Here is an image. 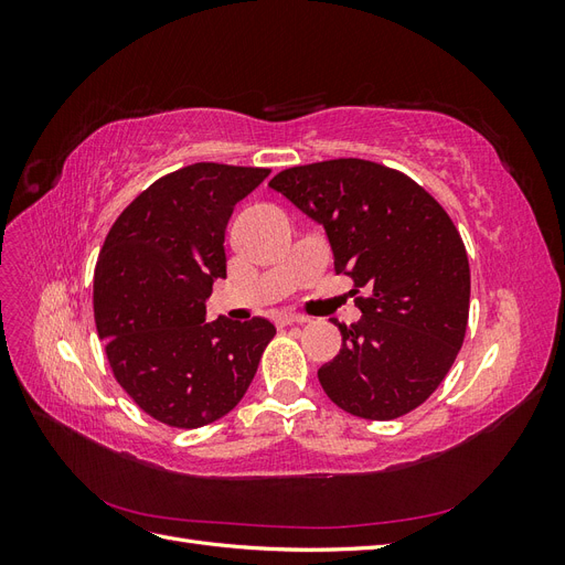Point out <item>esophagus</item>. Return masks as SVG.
I'll list each match as a JSON object with an SVG mask.
<instances>
[{
    "mask_svg": "<svg viewBox=\"0 0 565 565\" xmlns=\"http://www.w3.org/2000/svg\"><path fill=\"white\" fill-rule=\"evenodd\" d=\"M276 322L278 324H301V322H306V318L303 316H297V313H278L276 316Z\"/></svg>",
    "mask_w": 565,
    "mask_h": 565,
    "instance_id": "obj_1",
    "label": "esophagus"
}]
</instances>
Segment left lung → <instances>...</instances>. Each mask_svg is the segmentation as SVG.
I'll return each mask as SVG.
<instances>
[{
    "label": "left lung",
    "mask_w": 565,
    "mask_h": 565,
    "mask_svg": "<svg viewBox=\"0 0 565 565\" xmlns=\"http://www.w3.org/2000/svg\"><path fill=\"white\" fill-rule=\"evenodd\" d=\"M324 228L334 270L353 278L361 320L318 370L330 401L363 419H396L446 380L469 318V259L446 210L413 179L341 158L285 169L268 183Z\"/></svg>",
    "instance_id": "8db88e82"
}]
</instances>
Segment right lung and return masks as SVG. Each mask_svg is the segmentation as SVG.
I'll return each instance as SVG.
<instances>
[{"label":"right lung","mask_w":565,"mask_h":565,"mask_svg":"<svg viewBox=\"0 0 565 565\" xmlns=\"http://www.w3.org/2000/svg\"><path fill=\"white\" fill-rule=\"evenodd\" d=\"M270 169L198 162L158 179L117 216L94 273V318L115 380L177 429L228 415L276 334L266 318L204 320L235 204Z\"/></svg>","instance_id":"1"}]
</instances>
